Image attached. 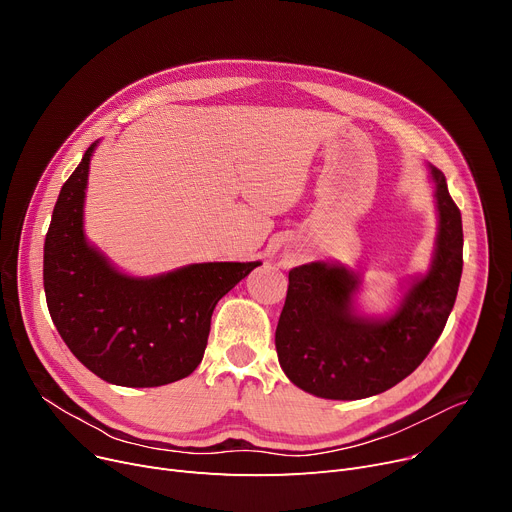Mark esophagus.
I'll return each instance as SVG.
<instances>
[{
	"label": "esophagus",
	"mask_w": 512,
	"mask_h": 512,
	"mask_svg": "<svg viewBox=\"0 0 512 512\" xmlns=\"http://www.w3.org/2000/svg\"><path fill=\"white\" fill-rule=\"evenodd\" d=\"M297 263H299V259H297V257H286V259L282 261V265H284V267H292V265H297Z\"/></svg>",
	"instance_id": "34e87169"
}]
</instances>
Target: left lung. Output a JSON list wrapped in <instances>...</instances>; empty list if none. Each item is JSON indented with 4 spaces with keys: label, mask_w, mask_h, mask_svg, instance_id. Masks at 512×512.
Returning <instances> with one entry per match:
<instances>
[{
    "label": "left lung",
    "mask_w": 512,
    "mask_h": 512,
    "mask_svg": "<svg viewBox=\"0 0 512 512\" xmlns=\"http://www.w3.org/2000/svg\"><path fill=\"white\" fill-rule=\"evenodd\" d=\"M440 211L432 270L386 319L353 313L359 280L344 267L309 263L288 272L286 303L276 328V351L288 380L332 400L386 392L411 375L438 342L463 274V220L446 176L432 168Z\"/></svg>",
    "instance_id": "obj_1"
}]
</instances>
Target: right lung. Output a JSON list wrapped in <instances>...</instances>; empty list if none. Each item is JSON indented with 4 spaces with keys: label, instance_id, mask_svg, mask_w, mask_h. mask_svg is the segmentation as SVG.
<instances>
[{
    "label": "right lung",
    "instance_id": "right-lung-1",
    "mask_svg": "<svg viewBox=\"0 0 512 512\" xmlns=\"http://www.w3.org/2000/svg\"><path fill=\"white\" fill-rule=\"evenodd\" d=\"M95 147L64 182L45 236L49 315L72 355L101 380L130 388L178 382L203 359L215 305L261 263H195L157 278L114 270L83 232Z\"/></svg>",
    "mask_w": 512,
    "mask_h": 512
}]
</instances>
